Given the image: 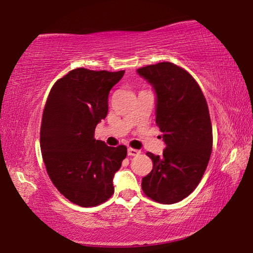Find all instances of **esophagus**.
Instances as JSON below:
<instances>
[{
	"instance_id": "obj_1",
	"label": "esophagus",
	"mask_w": 253,
	"mask_h": 253,
	"mask_svg": "<svg viewBox=\"0 0 253 253\" xmlns=\"http://www.w3.org/2000/svg\"><path fill=\"white\" fill-rule=\"evenodd\" d=\"M139 154H140V151H138V149H135L131 147L128 148V155L129 156H137V155H139Z\"/></svg>"
}]
</instances>
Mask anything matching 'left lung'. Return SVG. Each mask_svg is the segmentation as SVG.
Here are the masks:
<instances>
[{
    "label": "left lung",
    "mask_w": 253,
    "mask_h": 253,
    "mask_svg": "<svg viewBox=\"0 0 253 253\" xmlns=\"http://www.w3.org/2000/svg\"><path fill=\"white\" fill-rule=\"evenodd\" d=\"M137 72L155 89L156 125L166 145L162 156L146 154L153 169L143 177V192L155 202L176 203L195 190L208 168L213 144L208 102L193 77L172 62Z\"/></svg>",
    "instance_id": "obj_1"
}]
</instances>
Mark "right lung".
Wrapping results in <instances>:
<instances>
[{"mask_svg":"<svg viewBox=\"0 0 253 253\" xmlns=\"http://www.w3.org/2000/svg\"><path fill=\"white\" fill-rule=\"evenodd\" d=\"M125 71L77 68L55 81L46 99L40 147L46 172L70 202L96 207L114 194L113 178L127 147L95 139L97 124L108 114L110 89Z\"/></svg>","mask_w":253,"mask_h":253,"instance_id":"add662e5","label":"right lung"}]
</instances>
